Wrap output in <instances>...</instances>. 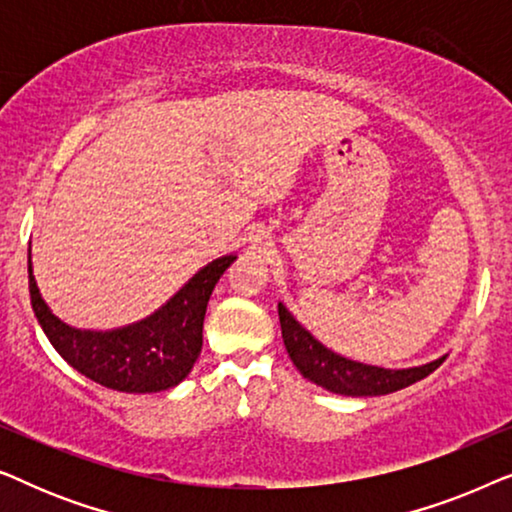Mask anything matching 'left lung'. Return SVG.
I'll return each mask as SVG.
<instances>
[{"mask_svg": "<svg viewBox=\"0 0 512 512\" xmlns=\"http://www.w3.org/2000/svg\"><path fill=\"white\" fill-rule=\"evenodd\" d=\"M279 324H282V338L289 352L293 366H296L303 377L319 384L333 394L342 396H384L391 391L405 389L410 384L424 380L426 375H431L440 363L445 361H431L426 366L419 368H405V370H389V368H377L366 366V363L349 361L345 356L331 352L321 345L319 340H314L296 319L291 317V312L279 303Z\"/></svg>", "mask_w": 512, "mask_h": 512, "instance_id": "1", "label": "left lung"}]
</instances>
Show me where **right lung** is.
Instances as JSON below:
<instances>
[{"instance_id": "add662e5", "label": "right lung", "mask_w": 512, "mask_h": 512, "mask_svg": "<svg viewBox=\"0 0 512 512\" xmlns=\"http://www.w3.org/2000/svg\"><path fill=\"white\" fill-rule=\"evenodd\" d=\"M235 256L205 265L158 312L116 331H79L55 317L41 300L30 268V298L46 338L81 375L125 394H153L191 373L202 349V321L216 282Z\"/></svg>"}]
</instances>
